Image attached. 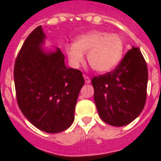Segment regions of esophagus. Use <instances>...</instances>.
I'll use <instances>...</instances> for the list:
<instances>
[{
	"label": "esophagus",
	"mask_w": 161,
	"mask_h": 161,
	"mask_svg": "<svg viewBox=\"0 0 161 161\" xmlns=\"http://www.w3.org/2000/svg\"><path fill=\"white\" fill-rule=\"evenodd\" d=\"M84 80H85V83H86V84H90V83H91V78L88 77V76L84 75Z\"/></svg>",
	"instance_id": "34e87169"
}]
</instances>
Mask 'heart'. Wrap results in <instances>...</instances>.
<instances>
[{"instance_id":"b5f03b06","label":"heart","mask_w":161,"mask_h":161,"mask_svg":"<svg viewBox=\"0 0 161 161\" xmlns=\"http://www.w3.org/2000/svg\"><path fill=\"white\" fill-rule=\"evenodd\" d=\"M125 53V42L116 33L94 30L78 37L66 46V54L70 64L79 66L87 53L90 66L96 71L105 73L114 70L121 63Z\"/></svg>"}]
</instances>
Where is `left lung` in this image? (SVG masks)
Returning a JSON list of instances; mask_svg holds the SVG:
<instances>
[{"mask_svg":"<svg viewBox=\"0 0 161 161\" xmlns=\"http://www.w3.org/2000/svg\"><path fill=\"white\" fill-rule=\"evenodd\" d=\"M147 77L145 58L133 47L115 70L93 77L94 101L102 120L115 127L134 121L145 106Z\"/></svg>","mask_w":161,"mask_h":161,"instance_id":"8db88e82","label":"left lung"}]
</instances>
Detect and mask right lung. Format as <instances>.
Wrapping results in <instances>:
<instances>
[{"label": "right lung", "instance_id": "add662e5", "mask_svg": "<svg viewBox=\"0 0 161 161\" xmlns=\"http://www.w3.org/2000/svg\"><path fill=\"white\" fill-rule=\"evenodd\" d=\"M45 33L36 27L26 38L14 69L19 109L37 128L59 133L73 123L75 106L84 84L82 71L67 68L60 49L41 51Z\"/></svg>", "mask_w": 161, "mask_h": 161}]
</instances>
